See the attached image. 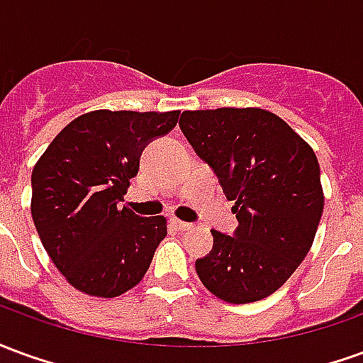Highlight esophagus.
<instances>
[{
    "instance_id": "obj_1",
    "label": "esophagus",
    "mask_w": 363,
    "mask_h": 363,
    "mask_svg": "<svg viewBox=\"0 0 363 363\" xmlns=\"http://www.w3.org/2000/svg\"><path fill=\"white\" fill-rule=\"evenodd\" d=\"M171 223H173L174 229H179V231H186V229L192 228V223H186V221L177 220V218H173V220H171Z\"/></svg>"
}]
</instances>
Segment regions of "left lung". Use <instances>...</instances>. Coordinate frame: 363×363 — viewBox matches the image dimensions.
<instances>
[{
	"mask_svg": "<svg viewBox=\"0 0 363 363\" xmlns=\"http://www.w3.org/2000/svg\"><path fill=\"white\" fill-rule=\"evenodd\" d=\"M182 134L212 167L235 206V235L212 229L213 249L196 260L206 289L252 303L281 288L309 252L325 194L317 155L274 112L259 106L184 111Z\"/></svg>",
	"mask_w": 363,
	"mask_h": 363,
	"instance_id": "1",
	"label": "left lung"
}]
</instances>
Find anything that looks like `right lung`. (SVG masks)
I'll use <instances>...</instances> for the list:
<instances>
[{"label":"right lung","instance_id":"obj_1","mask_svg":"<svg viewBox=\"0 0 363 363\" xmlns=\"http://www.w3.org/2000/svg\"><path fill=\"white\" fill-rule=\"evenodd\" d=\"M181 111H91L72 120L33 169L30 213L48 257L87 296L116 297L140 284L167 235L163 216L140 218L124 200L150 140Z\"/></svg>","mask_w":363,"mask_h":363}]
</instances>
